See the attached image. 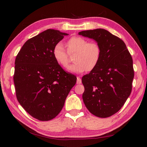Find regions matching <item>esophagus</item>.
<instances>
[{
  "label": "esophagus",
  "instance_id": "obj_1",
  "mask_svg": "<svg viewBox=\"0 0 147 147\" xmlns=\"http://www.w3.org/2000/svg\"><path fill=\"white\" fill-rule=\"evenodd\" d=\"M77 84H81L82 83V80H81L79 76L77 77V82H76Z\"/></svg>",
  "mask_w": 147,
  "mask_h": 147
}]
</instances>
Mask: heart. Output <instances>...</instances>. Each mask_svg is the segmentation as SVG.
<instances>
[{
	"label": "heart",
	"mask_w": 147,
	"mask_h": 147,
	"mask_svg": "<svg viewBox=\"0 0 147 147\" xmlns=\"http://www.w3.org/2000/svg\"><path fill=\"white\" fill-rule=\"evenodd\" d=\"M67 51L61 43L56 44L53 49V55L61 67L65 68L69 64V54L76 53L74 63L68 67V70L75 73L91 71L98 65L101 57V49L97 43L88 42L80 36H72L66 43Z\"/></svg>",
	"instance_id": "1"
}]
</instances>
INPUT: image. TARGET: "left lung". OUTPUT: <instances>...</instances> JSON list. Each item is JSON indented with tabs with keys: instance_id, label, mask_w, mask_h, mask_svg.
<instances>
[{
	"instance_id": "8db88e82",
	"label": "left lung",
	"mask_w": 147,
	"mask_h": 147,
	"mask_svg": "<svg viewBox=\"0 0 147 147\" xmlns=\"http://www.w3.org/2000/svg\"><path fill=\"white\" fill-rule=\"evenodd\" d=\"M78 34L95 40L101 49L98 65L82 78L84 104L95 116L110 117L120 110L131 92L132 57L123 40L106 30L82 31Z\"/></svg>"
}]
</instances>
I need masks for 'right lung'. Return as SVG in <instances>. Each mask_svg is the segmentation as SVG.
Here are the masks:
<instances>
[{"mask_svg":"<svg viewBox=\"0 0 147 147\" xmlns=\"http://www.w3.org/2000/svg\"><path fill=\"white\" fill-rule=\"evenodd\" d=\"M68 34L49 29L28 40L15 60L16 95L28 113L49 121L62 110L76 77L64 71L53 55L54 46Z\"/></svg>","mask_w":147,"mask_h":147,"instance_id":"right-lung-1","label":"right lung"}]
</instances>
